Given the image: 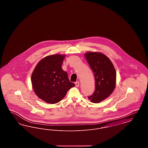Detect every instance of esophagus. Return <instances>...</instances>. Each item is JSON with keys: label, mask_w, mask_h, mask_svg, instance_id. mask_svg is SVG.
<instances>
[{"label": "esophagus", "mask_w": 148, "mask_h": 148, "mask_svg": "<svg viewBox=\"0 0 148 148\" xmlns=\"http://www.w3.org/2000/svg\"><path fill=\"white\" fill-rule=\"evenodd\" d=\"M75 84L77 87H78V86H79V82H75Z\"/></svg>", "instance_id": "1"}]
</instances>
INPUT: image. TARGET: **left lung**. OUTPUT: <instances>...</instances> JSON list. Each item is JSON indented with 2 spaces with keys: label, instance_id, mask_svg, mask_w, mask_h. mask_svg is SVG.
Listing matches in <instances>:
<instances>
[{
  "label": "left lung",
  "instance_id": "left-lung-1",
  "mask_svg": "<svg viewBox=\"0 0 148 148\" xmlns=\"http://www.w3.org/2000/svg\"><path fill=\"white\" fill-rule=\"evenodd\" d=\"M84 56L94 74L95 80V90L88 98L92 103H98L114 92L116 86V71L109 58L101 53L88 51Z\"/></svg>",
  "mask_w": 148,
  "mask_h": 148
}]
</instances>
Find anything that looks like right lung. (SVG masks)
<instances>
[{
  "mask_svg": "<svg viewBox=\"0 0 148 148\" xmlns=\"http://www.w3.org/2000/svg\"><path fill=\"white\" fill-rule=\"evenodd\" d=\"M65 57V55L59 54L45 56L38 63L32 73L31 81L35 94L47 103H58L75 86L62 68Z\"/></svg>",
  "mask_w": 148,
  "mask_h": 148,
  "instance_id": "obj_1",
  "label": "right lung"
}]
</instances>
